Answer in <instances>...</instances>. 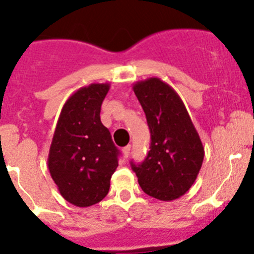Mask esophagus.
I'll return each instance as SVG.
<instances>
[{
    "label": "esophagus",
    "instance_id": "1",
    "mask_svg": "<svg viewBox=\"0 0 254 254\" xmlns=\"http://www.w3.org/2000/svg\"><path fill=\"white\" fill-rule=\"evenodd\" d=\"M130 149H131V147H130V145H127V147L123 148V154H124L125 158H127V157L130 155Z\"/></svg>",
    "mask_w": 254,
    "mask_h": 254
}]
</instances>
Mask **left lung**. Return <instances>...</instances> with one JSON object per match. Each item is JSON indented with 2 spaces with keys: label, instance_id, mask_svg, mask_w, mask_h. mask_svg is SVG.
<instances>
[{
  "label": "left lung",
  "instance_id": "obj_1",
  "mask_svg": "<svg viewBox=\"0 0 254 254\" xmlns=\"http://www.w3.org/2000/svg\"><path fill=\"white\" fill-rule=\"evenodd\" d=\"M150 130V150L131 162L141 190L162 201L181 197L197 178L205 150L181 97L157 77L134 83Z\"/></svg>",
  "mask_w": 254,
  "mask_h": 254
}]
</instances>
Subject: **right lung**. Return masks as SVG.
I'll list each match as a JSON object with an SVG mask.
<instances>
[{
    "label": "right lung",
    "mask_w": 254,
    "mask_h": 254,
    "mask_svg": "<svg viewBox=\"0 0 254 254\" xmlns=\"http://www.w3.org/2000/svg\"><path fill=\"white\" fill-rule=\"evenodd\" d=\"M109 83H91L69 96L50 144L48 168L59 192L78 207L97 204L109 192L119 150L100 119Z\"/></svg>",
    "instance_id": "1"
}]
</instances>
